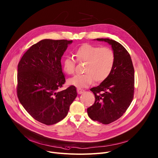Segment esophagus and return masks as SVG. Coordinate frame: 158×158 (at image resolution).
Masks as SVG:
<instances>
[{
  "mask_svg": "<svg viewBox=\"0 0 158 158\" xmlns=\"http://www.w3.org/2000/svg\"><path fill=\"white\" fill-rule=\"evenodd\" d=\"M77 91L78 94H82V93H83L84 92H85V90L82 89H81V88H77Z\"/></svg>",
  "mask_w": 158,
  "mask_h": 158,
  "instance_id": "34e87169",
  "label": "esophagus"
}]
</instances>
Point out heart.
I'll list each match as a JSON object with an SVG mask.
<instances>
[{"label": "heart", "instance_id": "b5f03b06", "mask_svg": "<svg viewBox=\"0 0 158 158\" xmlns=\"http://www.w3.org/2000/svg\"><path fill=\"white\" fill-rule=\"evenodd\" d=\"M75 56L78 62H86L84 67L85 73L68 79L67 83L78 88L89 86L94 80L97 82L106 80L111 73L115 63L114 51L106 46L100 48L85 44L76 49ZM76 63L73 58L65 56L62 61L63 70L67 74H73Z\"/></svg>", "mask_w": 158, "mask_h": 158}]
</instances>
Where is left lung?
I'll use <instances>...</instances> for the list:
<instances>
[{
	"mask_svg": "<svg viewBox=\"0 0 158 158\" xmlns=\"http://www.w3.org/2000/svg\"><path fill=\"white\" fill-rule=\"evenodd\" d=\"M111 45L115 54L114 65L109 76L90 90L95 101L87 109L89 117L104 124L120 118L133 98L135 74L131 56L118 42L109 39H97Z\"/></svg>",
	"mask_w": 158,
	"mask_h": 158,
	"instance_id": "obj_1",
	"label": "left lung"
}]
</instances>
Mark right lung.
Wrapping results in <instances>:
<instances>
[{
  "mask_svg": "<svg viewBox=\"0 0 158 158\" xmlns=\"http://www.w3.org/2000/svg\"><path fill=\"white\" fill-rule=\"evenodd\" d=\"M72 40L44 39L31 46L18 65L17 95L35 120L54 124L65 118L77 94L75 86L58 91L65 79L61 58Z\"/></svg>",
  "mask_w": 158,
  "mask_h": 158,
  "instance_id": "add662e5",
  "label": "right lung"
}]
</instances>
